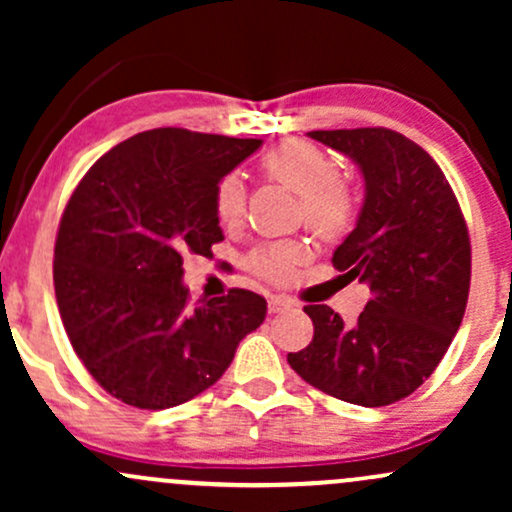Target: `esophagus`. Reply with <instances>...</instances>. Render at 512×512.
<instances>
[{"label": "esophagus", "mask_w": 512, "mask_h": 512, "mask_svg": "<svg viewBox=\"0 0 512 512\" xmlns=\"http://www.w3.org/2000/svg\"><path fill=\"white\" fill-rule=\"evenodd\" d=\"M291 308H293V301H289V298H284V296L269 298V313L272 315L286 313V310H291Z\"/></svg>", "instance_id": "34e87169"}]
</instances>
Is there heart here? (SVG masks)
Here are the masks:
<instances>
[{
  "instance_id": "obj_1",
  "label": "heart",
  "mask_w": 512,
  "mask_h": 512,
  "mask_svg": "<svg viewBox=\"0 0 512 512\" xmlns=\"http://www.w3.org/2000/svg\"><path fill=\"white\" fill-rule=\"evenodd\" d=\"M260 170L269 180L289 187L301 197L303 219L315 236L334 240L351 226L356 199L349 185L339 180L337 161L325 149L305 139L276 144L260 158ZM216 216L223 226H238L245 216V187L236 175L219 182L214 195ZM305 252L301 245L272 243L252 250L250 269L257 276L284 281L296 272Z\"/></svg>"
}]
</instances>
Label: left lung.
Returning a JSON list of instances; mask_svg holds the SVG:
<instances>
[{
  "label": "left lung",
  "instance_id": "8db88e82",
  "mask_svg": "<svg viewBox=\"0 0 512 512\" xmlns=\"http://www.w3.org/2000/svg\"><path fill=\"white\" fill-rule=\"evenodd\" d=\"M308 137L349 156L366 182L356 228L332 262L373 298L354 325L330 305H305L313 342L289 363L327 395L387 407L424 383L460 330L472 276L467 223L443 170L404 134L358 127Z\"/></svg>",
  "mask_w": 512,
  "mask_h": 512
}]
</instances>
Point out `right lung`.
I'll list each match as a JSON object with an SVG mask.
<instances>
[{"mask_svg":"<svg viewBox=\"0 0 512 512\" xmlns=\"http://www.w3.org/2000/svg\"><path fill=\"white\" fill-rule=\"evenodd\" d=\"M262 139L161 127L88 168L55 243V296L76 356L139 409L178 407L226 373L267 301L245 289L192 308L182 255L223 240L214 195Z\"/></svg>","mask_w":512,"mask_h":512,"instance_id":"obj_1","label":"right lung"}]
</instances>
